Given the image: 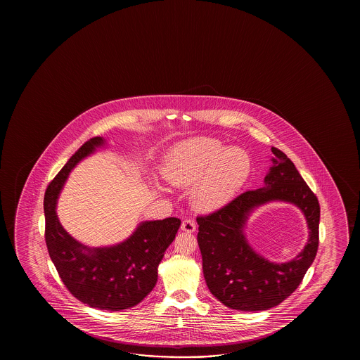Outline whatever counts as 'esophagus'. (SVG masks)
Returning a JSON list of instances; mask_svg holds the SVG:
<instances>
[{"label":"esophagus","mask_w":360,"mask_h":360,"mask_svg":"<svg viewBox=\"0 0 360 360\" xmlns=\"http://www.w3.org/2000/svg\"><path fill=\"white\" fill-rule=\"evenodd\" d=\"M181 230L185 233H194L195 231V222L191 219H185L181 224Z\"/></svg>","instance_id":"esophagus-1"}]
</instances>
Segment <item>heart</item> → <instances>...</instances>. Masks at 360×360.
Masks as SVG:
<instances>
[{"label":"heart","mask_w":360,"mask_h":360,"mask_svg":"<svg viewBox=\"0 0 360 360\" xmlns=\"http://www.w3.org/2000/svg\"><path fill=\"white\" fill-rule=\"evenodd\" d=\"M243 149L225 148L210 138H194L175 146L162 165V176L172 186L191 191V203L202 212L226 206L251 175Z\"/></svg>","instance_id":"b5f03b06"}]
</instances>
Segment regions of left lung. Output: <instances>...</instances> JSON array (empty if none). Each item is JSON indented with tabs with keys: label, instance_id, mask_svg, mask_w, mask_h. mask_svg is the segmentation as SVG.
Returning a JSON list of instances; mask_svg holds the SVG:
<instances>
[{
	"label": "left lung",
	"instance_id": "left-lung-1",
	"mask_svg": "<svg viewBox=\"0 0 360 360\" xmlns=\"http://www.w3.org/2000/svg\"><path fill=\"white\" fill-rule=\"evenodd\" d=\"M271 166L264 186L245 191L208 216H199V250L207 287L221 304L240 311L268 310L279 305L299 287L313 264L319 245L321 207L313 191L285 154L271 148ZM270 201H285L300 208L309 238L292 261L273 263L256 253L245 237L252 211Z\"/></svg>",
	"mask_w": 360,
	"mask_h": 360
}]
</instances>
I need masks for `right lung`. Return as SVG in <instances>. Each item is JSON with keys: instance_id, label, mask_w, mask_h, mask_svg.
I'll return each mask as SVG.
<instances>
[{"instance_id": "1", "label": "right lung", "mask_w": 360, "mask_h": 360, "mask_svg": "<svg viewBox=\"0 0 360 360\" xmlns=\"http://www.w3.org/2000/svg\"><path fill=\"white\" fill-rule=\"evenodd\" d=\"M105 146L107 140L100 136L86 141L47 186L45 239L63 283L76 299L99 310L120 311L138 305L152 292L158 265L181 221L176 217L141 221L127 239L105 247H89L72 237L56 214L59 194L70 171Z\"/></svg>"}]
</instances>
